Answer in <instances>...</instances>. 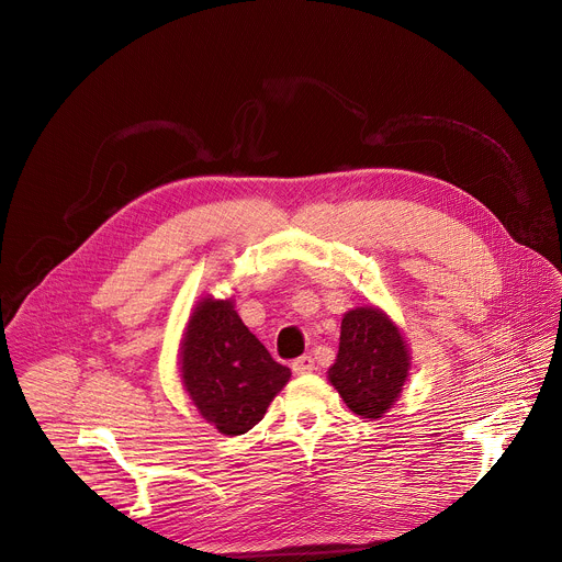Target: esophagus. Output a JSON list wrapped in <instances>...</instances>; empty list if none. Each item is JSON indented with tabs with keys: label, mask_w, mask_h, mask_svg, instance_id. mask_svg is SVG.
<instances>
[{
	"label": "esophagus",
	"mask_w": 562,
	"mask_h": 562,
	"mask_svg": "<svg viewBox=\"0 0 562 562\" xmlns=\"http://www.w3.org/2000/svg\"><path fill=\"white\" fill-rule=\"evenodd\" d=\"M291 369H293V373H297V375L311 373V371L315 369V362H313L311 356H300V358H295V360L291 362Z\"/></svg>",
	"instance_id": "obj_1"
}]
</instances>
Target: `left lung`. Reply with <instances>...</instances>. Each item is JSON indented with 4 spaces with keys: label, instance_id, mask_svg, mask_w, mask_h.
I'll return each instance as SVG.
<instances>
[{
    "label": "left lung",
    "instance_id": "8db88e82",
    "mask_svg": "<svg viewBox=\"0 0 562 562\" xmlns=\"http://www.w3.org/2000/svg\"><path fill=\"white\" fill-rule=\"evenodd\" d=\"M409 373V351L391 319L373 306L342 317L340 349L329 380L347 407L362 418H382Z\"/></svg>",
    "mask_w": 562,
    "mask_h": 562
}]
</instances>
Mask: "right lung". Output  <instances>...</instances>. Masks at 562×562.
<instances>
[{
	"instance_id": "1",
	"label": "right lung",
	"mask_w": 562,
	"mask_h": 562,
	"mask_svg": "<svg viewBox=\"0 0 562 562\" xmlns=\"http://www.w3.org/2000/svg\"><path fill=\"white\" fill-rule=\"evenodd\" d=\"M289 378V367L271 358L231 300L204 297L195 306L182 345V382L220 434L254 429Z\"/></svg>"
}]
</instances>
